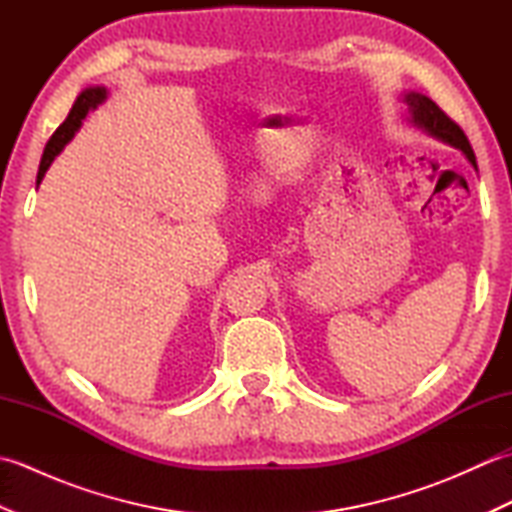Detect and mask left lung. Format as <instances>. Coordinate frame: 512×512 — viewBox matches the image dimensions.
<instances>
[{
  "label": "left lung",
  "instance_id": "1",
  "mask_svg": "<svg viewBox=\"0 0 512 512\" xmlns=\"http://www.w3.org/2000/svg\"><path fill=\"white\" fill-rule=\"evenodd\" d=\"M405 101L409 105L411 110V121L416 123L420 129H424V132L436 136L440 140H444V143H449L453 147H458L464 151V156L469 158V162L473 167L475 165V154H473V147L469 143V138H466V134L462 132V127L453 121V118H449L447 114H444L440 107L433 103L429 96L424 94H416L411 92L405 96Z\"/></svg>",
  "mask_w": 512,
  "mask_h": 512
}]
</instances>
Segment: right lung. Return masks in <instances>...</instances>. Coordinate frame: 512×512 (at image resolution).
<instances>
[{"mask_svg":"<svg viewBox=\"0 0 512 512\" xmlns=\"http://www.w3.org/2000/svg\"><path fill=\"white\" fill-rule=\"evenodd\" d=\"M105 90L103 88H90L79 94V99L74 101L72 110L68 114V118L57 127V132L52 134V138L48 140L46 149H43V156H41V165H39V173H37V184L43 180V173L48 171V167L52 165V160L57 158L59 151L70 143L72 136L76 134V129L81 127L83 118L88 116V112L96 110L103 101H105Z\"/></svg>","mask_w":512,"mask_h":512,"instance_id":"1","label":"right lung"}]
</instances>
